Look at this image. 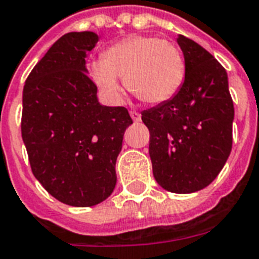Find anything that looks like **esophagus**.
<instances>
[{
    "label": "esophagus",
    "instance_id": "esophagus-1",
    "mask_svg": "<svg viewBox=\"0 0 259 259\" xmlns=\"http://www.w3.org/2000/svg\"><path fill=\"white\" fill-rule=\"evenodd\" d=\"M130 115H131V117H132V120H134V121H139V120H140V113H139V112L131 111V112H130Z\"/></svg>",
    "mask_w": 259,
    "mask_h": 259
}]
</instances>
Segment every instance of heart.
<instances>
[{
	"label": "heart",
	"mask_w": 259,
	"mask_h": 259,
	"mask_svg": "<svg viewBox=\"0 0 259 259\" xmlns=\"http://www.w3.org/2000/svg\"><path fill=\"white\" fill-rule=\"evenodd\" d=\"M89 73L112 101L121 98L120 77L138 100L155 105L180 92L186 65L181 50L169 40L134 35L112 44L102 59L90 63Z\"/></svg>",
	"instance_id": "b5f03b06"
}]
</instances>
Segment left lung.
Here are the masks:
<instances>
[{
	"instance_id": "1",
	"label": "left lung",
	"mask_w": 259,
	"mask_h": 259,
	"mask_svg": "<svg viewBox=\"0 0 259 259\" xmlns=\"http://www.w3.org/2000/svg\"><path fill=\"white\" fill-rule=\"evenodd\" d=\"M185 81L171 100L142 112L150 131L152 174L163 189L193 193L211 184L232 148L234 102L227 73L193 40L177 39Z\"/></svg>"
}]
</instances>
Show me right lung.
Returning <instances> with one entry per match:
<instances>
[{"mask_svg": "<svg viewBox=\"0 0 259 259\" xmlns=\"http://www.w3.org/2000/svg\"><path fill=\"white\" fill-rule=\"evenodd\" d=\"M93 32L58 39L28 75L23 92L21 136L32 173L48 193L73 206L111 196L116 159L132 119L124 107H102L86 73Z\"/></svg>", "mask_w": 259, "mask_h": 259, "instance_id": "1", "label": "right lung"}]
</instances>
